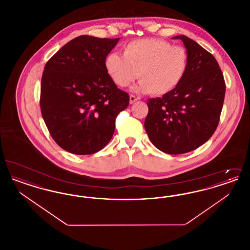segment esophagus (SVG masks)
I'll use <instances>...</instances> for the list:
<instances>
[{
    "label": "esophagus",
    "instance_id": "esophagus-1",
    "mask_svg": "<svg viewBox=\"0 0 250 250\" xmlns=\"http://www.w3.org/2000/svg\"><path fill=\"white\" fill-rule=\"evenodd\" d=\"M140 98L139 97H137V96H135V95H131L130 97H129V102H130V104H133V103H135L136 101H138Z\"/></svg>",
    "mask_w": 250,
    "mask_h": 250
}]
</instances>
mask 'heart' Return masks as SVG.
Wrapping results in <instances>:
<instances>
[{"mask_svg":"<svg viewBox=\"0 0 250 250\" xmlns=\"http://www.w3.org/2000/svg\"><path fill=\"white\" fill-rule=\"evenodd\" d=\"M123 55L111 52L105 59L107 74L117 86L125 88L138 77L137 92L163 95L185 79L189 66L188 49L161 38H143L128 42Z\"/></svg>","mask_w":250,"mask_h":250,"instance_id":"1","label":"heart"}]
</instances>
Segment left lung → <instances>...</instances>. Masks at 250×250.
<instances>
[{
    "label": "left lung",
    "instance_id": "8db88e82",
    "mask_svg": "<svg viewBox=\"0 0 250 250\" xmlns=\"http://www.w3.org/2000/svg\"><path fill=\"white\" fill-rule=\"evenodd\" d=\"M188 70L178 86L161 98L147 101L144 127L150 141L169 155L188 153L206 143L216 129L224 103L226 84L214 56L186 36Z\"/></svg>",
    "mask_w": 250,
    "mask_h": 250
}]
</instances>
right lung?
I'll return each mask as SVG.
<instances>
[{"mask_svg":"<svg viewBox=\"0 0 250 250\" xmlns=\"http://www.w3.org/2000/svg\"><path fill=\"white\" fill-rule=\"evenodd\" d=\"M120 38L81 36L47 62L40 108L54 142L75 155H92L111 140L115 120L129 104L105 68Z\"/></svg>","mask_w":250,"mask_h":250,"instance_id":"add662e5","label":"right lung"}]
</instances>
